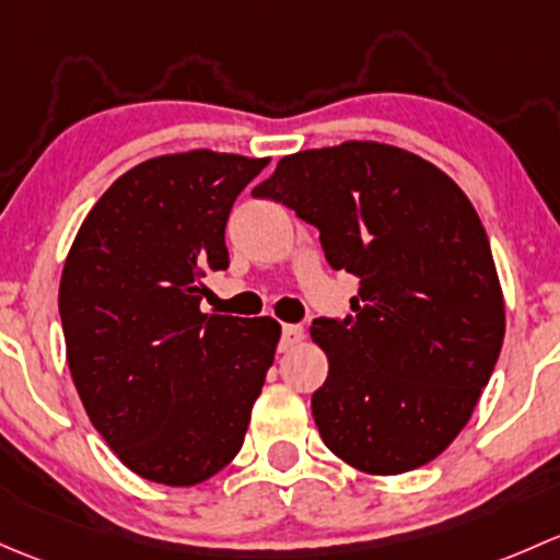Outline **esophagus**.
Listing matches in <instances>:
<instances>
[{"mask_svg": "<svg viewBox=\"0 0 560 560\" xmlns=\"http://www.w3.org/2000/svg\"><path fill=\"white\" fill-rule=\"evenodd\" d=\"M304 342V328L302 326H285L282 328V339H280V350L282 353H288V350H293L296 345Z\"/></svg>", "mask_w": 560, "mask_h": 560, "instance_id": "obj_1", "label": "esophagus"}]
</instances>
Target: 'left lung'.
Listing matches in <instances>:
<instances>
[{
  "mask_svg": "<svg viewBox=\"0 0 560 560\" xmlns=\"http://www.w3.org/2000/svg\"><path fill=\"white\" fill-rule=\"evenodd\" d=\"M253 196L318 226L326 261L361 278L353 320L310 326L328 359L313 394L328 451L377 477L445 453L506 328L488 234L466 194L405 148L348 140L285 155Z\"/></svg>",
  "mask_w": 560,
  "mask_h": 560,
  "instance_id": "obj_1",
  "label": "left lung"
}]
</instances>
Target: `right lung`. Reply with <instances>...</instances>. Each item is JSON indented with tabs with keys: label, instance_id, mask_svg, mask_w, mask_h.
<instances>
[{
	"label": "right lung",
	"instance_id": "1",
	"mask_svg": "<svg viewBox=\"0 0 560 560\" xmlns=\"http://www.w3.org/2000/svg\"><path fill=\"white\" fill-rule=\"evenodd\" d=\"M269 164L166 153L131 166L74 234L59 285L80 401L126 469L199 486L240 453L280 323L201 313L205 275L229 267L226 221Z\"/></svg>",
	"mask_w": 560,
	"mask_h": 560
}]
</instances>
